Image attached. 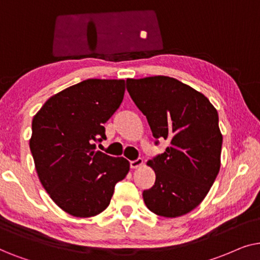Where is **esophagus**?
I'll use <instances>...</instances> for the list:
<instances>
[{
	"mask_svg": "<svg viewBox=\"0 0 260 260\" xmlns=\"http://www.w3.org/2000/svg\"><path fill=\"white\" fill-rule=\"evenodd\" d=\"M144 164V160L141 158H138V159H136V160H132L129 162V165H131V168L132 169H138V168H140L141 165Z\"/></svg>",
	"mask_w": 260,
	"mask_h": 260,
	"instance_id": "34e87169",
	"label": "esophagus"
}]
</instances>
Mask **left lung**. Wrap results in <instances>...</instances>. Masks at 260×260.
I'll list each match as a JSON object with an SVG mask.
<instances>
[{
	"instance_id": "left-lung-1",
	"label": "left lung",
	"mask_w": 260,
	"mask_h": 260,
	"mask_svg": "<svg viewBox=\"0 0 260 260\" xmlns=\"http://www.w3.org/2000/svg\"><path fill=\"white\" fill-rule=\"evenodd\" d=\"M126 88L146 116L155 145L170 141L164 153L147 161L155 182L144 190L145 205L159 216L184 215L202 202L220 171L222 134L216 109L205 95L166 76L129 78Z\"/></svg>"
}]
</instances>
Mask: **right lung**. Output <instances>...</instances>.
I'll return each instance as SVG.
<instances>
[{
  "mask_svg": "<svg viewBox=\"0 0 260 260\" xmlns=\"http://www.w3.org/2000/svg\"><path fill=\"white\" fill-rule=\"evenodd\" d=\"M123 79H85L45 102L32 121L29 148L41 184L54 203L77 217L109 206L129 162L96 151L105 124L123 100Z\"/></svg>",
  "mask_w": 260,
  "mask_h": 260,
  "instance_id": "add662e5",
  "label": "right lung"
}]
</instances>
